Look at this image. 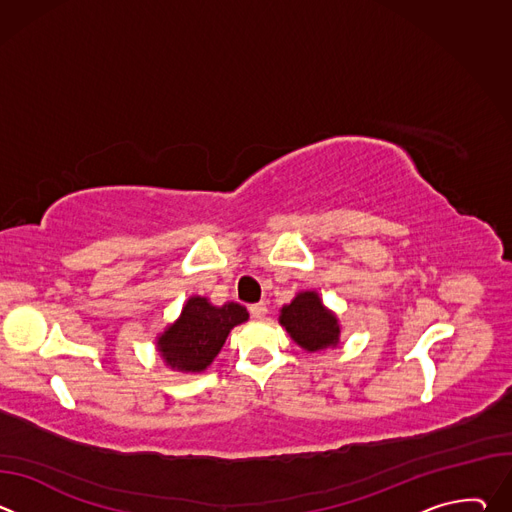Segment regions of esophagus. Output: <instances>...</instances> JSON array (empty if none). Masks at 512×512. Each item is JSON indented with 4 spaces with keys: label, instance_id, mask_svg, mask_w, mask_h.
Returning a JSON list of instances; mask_svg holds the SVG:
<instances>
[{
    "label": "esophagus",
    "instance_id": "esophagus-1",
    "mask_svg": "<svg viewBox=\"0 0 512 512\" xmlns=\"http://www.w3.org/2000/svg\"><path fill=\"white\" fill-rule=\"evenodd\" d=\"M249 312L253 318H263L267 314V306H265V302H259V304L249 306Z\"/></svg>",
    "mask_w": 512,
    "mask_h": 512
}]
</instances>
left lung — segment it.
<instances>
[{
    "label": "left lung",
    "instance_id": "1",
    "mask_svg": "<svg viewBox=\"0 0 512 512\" xmlns=\"http://www.w3.org/2000/svg\"><path fill=\"white\" fill-rule=\"evenodd\" d=\"M279 324L308 352L336 346L340 340L338 318L322 304L316 291H300L291 304L283 306Z\"/></svg>",
    "mask_w": 512,
    "mask_h": 512
}]
</instances>
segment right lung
Returning a JSON list of instances; mask_svg holds the SVG:
<instances>
[{
    "label": "right lung",
    "mask_w": 512,
    "mask_h": 512,
    "mask_svg": "<svg viewBox=\"0 0 512 512\" xmlns=\"http://www.w3.org/2000/svg\"><path fill=\"white\" fill-rule=\"evenodd\" d=\"M249 312L235 302L212 306L206 298L192 296L180 318L158 336V352L170 369L202 373L221 352L229 332L247 322Z\"/></svg>",
    "instance_id": "add662e5"
}]
</instances>
